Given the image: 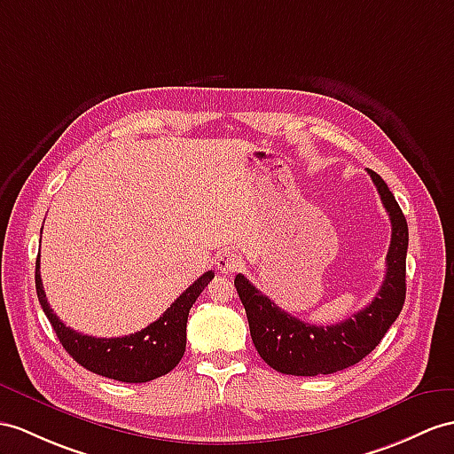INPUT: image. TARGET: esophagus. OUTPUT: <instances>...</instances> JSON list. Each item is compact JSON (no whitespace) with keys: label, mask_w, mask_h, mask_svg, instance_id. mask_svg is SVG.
Masks as SVG:
<instances>
[{"label":"esophagus","mask_w":454,"mask_h":454,"mask_svg":"<svg viewBox=\"0 0 454 454\" xmlns=\"http://www.w3.org/2000/svg\"><path fill=\"white\" fill-rule=\"evenodd\" d=\"M242 268V258L235 250H225L217 256V270L221 273H235Z\"/></svg>","instance_id":"obj_1"}]
</instances>
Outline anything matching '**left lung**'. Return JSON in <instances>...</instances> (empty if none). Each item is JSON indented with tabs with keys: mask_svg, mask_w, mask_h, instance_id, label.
<instances>
[{
	"mask_svg": "<svg viewBox=\"0 0 454 454\" xmlns=\"http://www.w3.org/2000/svg\"><path fill=\"white\" fill-rule=\"evenodd\" d=\"M368 173L391 217V245L381 289L364 310L335 325H312L281 310L242 273L235 278L254 347L273 370L286 375H327L355 366L380 345L403 310L408 225L389 186L378 173Z\"/></svg>",
	"mask_w": 454,
	"mask_h": 454,
	"instance_id": "obj_1",
	"label": "left lung"
}]
</instances>
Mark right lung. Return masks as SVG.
I'll list each match as a JSON object with an SVG mask.
<instances>
[{"label":"right lung","instance_id":"obj_1","mask_svg":"<svg viewBox=\"0 0 454 454\" xmlns=\"http://www.w3.org/2000/svg\"><path fill=\"white\" fill-rule=\"evenodd\" d=\"M36 293L42 310L58 335L63 348L88 372L125 383H146L169 373L181 362L186 347V319L196 298L214 279V271L200 275L189 289L165 310L156 322L125 337L99 339L82 335L65 325L53 314L40 278V256L36 262Z\"/></svg>","mask_w":454,"mask_h":454}]
</instances>
